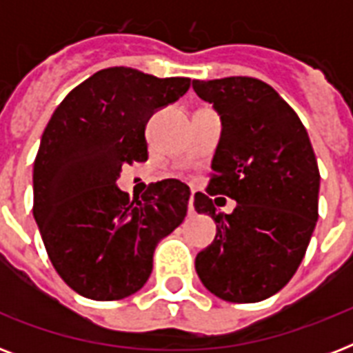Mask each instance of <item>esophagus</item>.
Here are the masks:
<instances>
[{
  "mask_svg": "<svg viewBox=\"0 0 353 353\" xmlns=\"http://www.w3.org/2000/svg\"><path fill=\"white\" fill-rule=\"evenodd\" d=\"M188 214H190V216L196 214V209H194V196L188 199Z\"/></svg>",
  "mask_w": 353,
  "mask_h": 353,
  "instance_id": "1",
  "label": "esophagus"
}]
</instances>
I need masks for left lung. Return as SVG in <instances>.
<instances>
[{"label": "left lung", "mask_w": 353, "mask_h": 353, "mask_svg": "<svg viewBox=\"0 0 353 353\" xmlns=\"http://www.w3.org/2000/svg\"><path fill=\"white\" fill-rule=\"evenodd\" d=\"M192 88L223 124L207 194L194 196V209L218 229L196 271L223 301L260 302L290 282L306 254L319 218L317 159L299 115L262 80H192ZM216 193L239 203L232 215L215 210Z\"/></svg>", "instance_id": "left-lung-1"}]
</instances>
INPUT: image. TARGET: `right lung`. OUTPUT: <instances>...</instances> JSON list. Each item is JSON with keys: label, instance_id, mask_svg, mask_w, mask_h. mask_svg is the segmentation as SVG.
Here are the masks:
<instances>
[{"label": "right lung", "instance_id": "right-lung-1", "mask_svg": "<svg viewBox=\"0 0 353 353\" xmlns=\"http://www.w3.org/2000/svg\"><path fill=\"white\" fill-rule=\"evenodd\" d=\"M188 88L185 77L108 68L69 91L47 122L32 214L52 268L79 295L119 301L141 290L157 241L185 220L190 188L179 179L154 183L133 199L115 181L122 165L148 159L150 115Z\"/></svg>", "mask_w": 353, "mask_h": 353}]
</instances>
